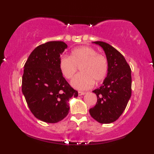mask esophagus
<instances>
[{"instance_id":"34e87169","label":"esophagus","mask_w":154,"mask_h":154,"mask_svg":"<svg viewBox=\"0 0 154 154\" xmlns=\"http://www.w3.org/2000/svg\"><path fill=\"white\" fill-rule=\"evenodd\" d=\"M85 94V92H81V91L79 92V96L83 95V94Z\"/></svg>"}]
</instances>
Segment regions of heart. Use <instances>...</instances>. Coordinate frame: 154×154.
Masks as SVG:
<instances>
[{"label":"heart","mask_w":154,"mask_h":154,"mask_svg":"<svg viewBox=\"0 0 154 154\" xmlns=\"http://www.w3.org/2000/svg\"><path fill=\"white\" fill-rule=\"evenodd\" d=\"M59 67L68 80L73 79L79 67L81 73L73 79L71 84L78 90H85L92 88L94 82L100 83L104 79L108 71V62L94 48L81 46L71 50L69 57H61Z\"/></svg>","instance_id":"heart-1"}]
</instances>
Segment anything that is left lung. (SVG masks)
Wrapping results in <instances>:
<instances>
[{
	"label": "left lung",
	"mask_w": 154,
	"mask_h": 154,
	"mask_svg": "<svg viewBox=\"0 0 154 154\" xmlns=\"http://www.w3.org/2000/svg\"><path fill=\"white\" fill-rule=\"evenodd\" d=\"M103 48L108 62V73L101 87L93 90L96 105L89 110L94 120L102 124L119 119L126 108L132 94L131 69L123 54L102 41H95Z\"/></svg>",
	"instance_id": "8db88e82"
}]
</instances>
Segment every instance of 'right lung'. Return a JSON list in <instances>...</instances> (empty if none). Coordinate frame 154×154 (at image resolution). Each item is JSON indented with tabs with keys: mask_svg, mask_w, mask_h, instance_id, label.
I'll return each mask as SVG.
<instances>
[{
	"mask_svg": "<svg viewBox=\"0 0 154 154\" xmlns=\"http://www.w3.org/2000/svg\"><path fill=\"white\" fill-rule=\"evenodd\" d=\"M67 45L50 41L33 50L24 64L22 90L29 109L36 119L49 123L68 115L69 100L79 95L61 73L60 55Z\"/></svg>",
	"mask_w": 154,
	"mask_h": 154,
	"instance_id": "right-lung-1",
	"label": "right lung"
}]
</instances>
